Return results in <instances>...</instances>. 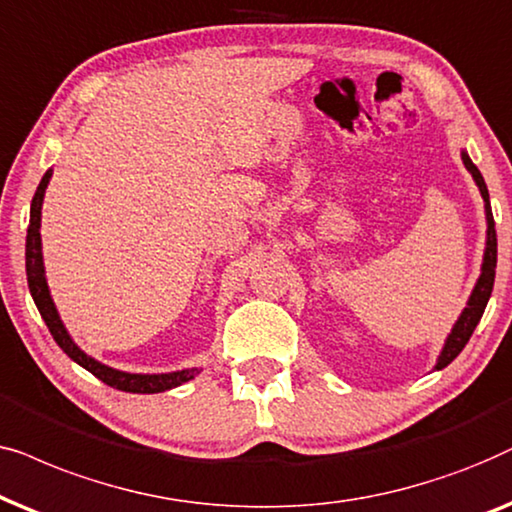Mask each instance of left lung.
Segmentation results:
<instances>
[{"instance_id":"obj_1","label":"left lung","mask_w":512,"mask_h":512,"mask_svg":"<svg viewBox=\"0 0 512 512\" xmlns=\"http://www.w3.org/2000/svg\"><path fill=\"white\" fill-rule=\"evenodd\" d=\"M463 163H466L470 175L475 177V182H478V187H480L482 199H485V208H487V250H485V264H482V274L478 278V285H475L473 295H470L468 306L463 309L461 318L456 320L452 335H449L445 349H442V353H440L435 370H442V367H447L463 351V346L468 344V339H470V335H473L475 325L480 323L482 313H485V306L489 302V297H492L494 276H496V229H494L492 206H489L487 185H485V180H482L478 166H475V163L468 159V154H463Z\"/></svg>"}]
</instances>
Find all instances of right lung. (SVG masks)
I'll use <instances>...</instances> for the list:
<instances>
[{"mask_svg": "<svg viewBox=\"0 0 512 512\" xmlns=\"http://www.w3.org/2000/svg\"><path fill=\"white\" fill-rule=\"evenodd\" d=\"M49 177H51V170L42 177V182H39L37 192H34V199H32L30 227H27V243H25V269H27V285H30L34 304H37L44 323L49 325L51 335L58 342L60 349H63L74 363L86 367V370L95 374L100 381H105L107 386L119 388V391H126V393H161V391H168V388L185 384L189 379H194L196 374H199V370H182V372H170V374H128V372L112 370V367L88 358L86 353L72 342L70 335H67L65 325L60 323V316L49 295V285H46V278H44L39 222H42V201H44L46 185H49Z\"/></svg>", "mask_w": 512, "mask_h": 512, "instance_id": "obj_1", "label": "right lung"}]
</instances>
